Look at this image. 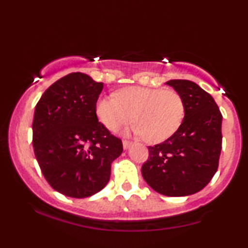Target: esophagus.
<instances>
[{
  "instance_id": "obj_1",
  "label": "esophagus",
  "mask_w": 248,
  "mask_h": 248,
  "mask_svg": "<svg viewBox=\"0 0 248 248\" xmlns=\"http://www.w3.org/2000/svg\"><path fill=\"white\" fill-rule=\"evenodd\" d=\"M122 144H124V149H127V148H129L130 144H132V142H130V141H127V140H124V141H122Z\"/></svg>"
}]
</instances>
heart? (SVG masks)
<instances>
[{"label": "heart", "mask_w": 248, "mask_h": 248, "mask_svg": "<svg viewBox=\"0 0 248 248\" xmlns=\"http://www.w3.org/2000/svg\"><path fill=\"white\" fill-rule=\"evenodd\" d=\"M98 120L109 132H118L133 119V134L148 143H161L181 127L186 115L182 95L173 90L132 86L96 101Z\"/></svg>", "instance_id": "heart-1"}]
</instances>
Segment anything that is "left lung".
I'll use <instances>...</instances> for the list:
<instances>
[{"label":"left lung","mask_w":248,"mask_h":248,"mask_svg":"<svg viewBox=\"0 0 248 248\" xmlns=\"http://www.w3.org/2000/svg\"><path fill=\"white\" fill-rule=\"evenodd\" d=\"M182 95L186 115L170 139L148 147L142 176L156 192L182 197L201 191L218 169L221 152V115L209 93L190 80H169Z\"/></svg>","instance_id":"left-lung-1"}]
</instances>
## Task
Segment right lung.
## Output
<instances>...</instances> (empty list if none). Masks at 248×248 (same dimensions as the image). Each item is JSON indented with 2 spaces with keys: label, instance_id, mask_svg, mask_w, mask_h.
<instances>
[{
  "label": "right lung",
  "instance_id": "obj_1",
  "mask_svg": "<svg viewBox=\"0 0 248 248\" xmlns=\"http://www.w3.org/2000/svg\"><path fill=\"white\" fill-rule=\"evenodd\" d=\"M104 84L73 72L53 82L37 102L32 144L47 183L72 198L106 186L122 141L99 122L95 105Z\"/></svg>",
  "mask_w": 248,
  "mask_h": 248
}]
</instances>
